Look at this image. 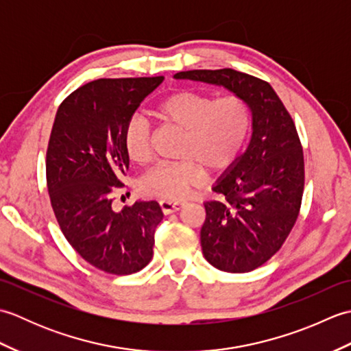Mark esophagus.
<instances>
[{
  "instance_id": "esophagus-1",
  "label": "esophagus",
  "mask_w": 351,
  "mask_h": 351,
  "mask_svg": "<svg viewBox=\"0 0 351 351\" xmlns=\"http://www.w3.org/2000/svg\"><path fill=\"white\" fill-rule=\"evenodd\" d=\"M160 206L164 214H171L180 211L185 206V202H171V200H160Z\"/></svg>"
}]
</instances>
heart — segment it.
Instances as JSON below:
<instances>
[{"instance_id": "b5f03b06", "label": "heart", "mask_w": 351, "mask_h": 351, "mask_svg": "<svg viewBox=\"0 0 351 351\" xmlns=\"http://www.w3.org/2000/svg\"><path fill=\"white\" fill-rule=\"evenodd\" d=\"M164 122L185 130L180 162L160 164L143 176L140 189L147 196L164 200L184 197L204 180L205 169L219 171L234 162L247 137L250 108L240 96H223L182 90L170 95L156 107ZM130 158L146 164L152 156L151 123L143 116H132L123 132Z\"/></svg>"}]
</instances>
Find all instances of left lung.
Segmentation results:
<instances>
[{
  "instance_id": "obj_1",
  "label": "left lung",
  "mask_w": 351,
  "mask_h": 351,
  "mask_svg": "<svg viewBox=\"0 0 351 351\" xmlns=\"http://www.w3.org/2000/svg\"><path fill=\"white\" fill-rule=\"evenodd\" d=\"M173 77L225 87L250 108L249 146L213 185L221 200L204 204L200 244L221 271L255 270L282 247L299 217L304 161L295 125L273 87L247 73L199 69Z\"/></svg>"
}]
</instances>
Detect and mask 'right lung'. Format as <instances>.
I'll use <instances>...</instances> for the list:
<instances>
[{"instance_id": "right-lung-1", "label": "right lung", "mask_w": 351, "mask_h": 351, "mask_svg": "<svg viewBox=\"0 0 351 351\" xmlns=\"http://www.w3.org/2000/svg\"><path fill=\"white\" fill-rule=\"evenodd\" d=\"M164 81L101 78L77 88L58 107L47 152L52 210L66 240L88 264L131 274L154 255L162 211L155 200L113 210L114 187L130 167L123 132L147 95Z\"/></svg>"}]
</instances>
